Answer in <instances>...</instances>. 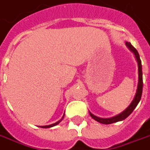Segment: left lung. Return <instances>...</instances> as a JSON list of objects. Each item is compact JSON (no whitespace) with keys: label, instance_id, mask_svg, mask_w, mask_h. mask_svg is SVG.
I'll return each mask as SVG.
<instances>
[{"label":"left lung","instance_id":"1","mask_svg":"<svg viewBox=\"0 0 150 150\" xmlns=\"http://www.w3.org/2000/svg\"><path fill=\"white\" fill-rule=\"evenodd\" d=\"M125 45H126V46L129 48L131 52H132L133 53H134V57H135L137 62H138L139 82H138V87H137L136 93H135L134 99L132 100L131 104L128 105V107H127L125 110H124L122 112H120V114L117 115V116H115V117H110V118H101V117H96V116L92 114L91 112H89L90 116H91V117L95 120H96V121H98V122L99 123H102V124H103V125H110V124H112V123L121 121V120H124L125 119H126V118H127V117H128V116H129L132 112H133V110L135 109L137 105L139 104V101H140V99H141L142 94V86H143L141 59H140V57H139V52H138V51H137V50L135 49L133 46H132L131 43L126 41V42H125Z\"/></svg>","mask_w":150,"mask_h":150}]
</instances>
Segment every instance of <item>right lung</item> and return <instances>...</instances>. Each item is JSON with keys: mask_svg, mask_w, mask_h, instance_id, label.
Segmentation results:
<instances>
[{"mask_svg": "<svg viewBox=\"0 0 150 150\" xmlns=\"http://www.w3.org/2000/svg\"><path fill=\"white\" fill-rule=\"evenodd\" d=\"M64 116H65V112L64 114H63V116H62V119H60L59 120V121H57V122H55L54 124H52V125H46V126H40V127H43V128H47V127H54V126H55V125H59V123L62 121V120H63V118H64Z\"/></svg>", "mask_w": 150, "mask_h": 150, "instance_id": "1", "label": "right lung"}]
</instances>
